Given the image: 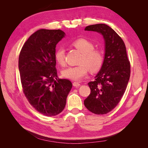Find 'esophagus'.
<instances>
[{
  "label": "esophagus",
  "instance_id": "34e87169",
  "mask_svg": "<svg viewBox=\"0 0 148 148\" xmlns=\"http://www.w3.org/2000/svg\"><path fill=\"white\" fill-rule=\"evenodd\" d=\"M73 85L74 86H75V87H78V86H79L81 84H80V83L79 82H75L73 83Z\"/></svg>",
  "mask_w": 148,
  "mask_h": 148
}]
</instances>
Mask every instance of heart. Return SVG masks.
<instances>
[{
  "mask_svg": "<svg viewBox=\"0 0 148 148\" xmlns=\"http://www.w3.org/2000/svg\"><path fill=\"white\" fill-rule=\"evenodd\" d=\"M71 46L82 53L79 61V65L69 66L62 70L63 77L71 80H79L88 75L89 70L91 72H96L101 70L104 62V55L99 49H95L92 42L89 39L80 38L71 42ZM54 58L58 64H65V51L62 47L56 49Z\"/></svg>",
  "mask_w": 148,
  "mask_h": 148,
  "instance_id": "1",
  "label": "heart"
}]
</instances>
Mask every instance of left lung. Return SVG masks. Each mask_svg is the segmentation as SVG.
<instances>
[{
  "label": "left lung",
  "instance_id": "left-lung-1",
  "mask_svg": "<svg viewBox=\"0 0 148 148\" xmlns=\"http://www.w3.org/2000/svg\"><path fill=\"white\" fill-rule=\"evenodd\" d=\"M85 30L102 34L106 53L104 64L95 81L88 83L91 92L84 104L94 114H106L117 106L124 95L130 77V62L122 39L110 26L96 24L86 26Z\"/></svg>",
  "mask_w": 148,
  "mask_h": 148
}]
</instances>
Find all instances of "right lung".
I'll list each match as a JSON object with an SVG mask.
<instances>
[{"mask_svg": "<svg viewBox=\"0 0 148 148\" xmlns=\"http://www.w3.org/2000/svg\"><path fill=\"white\" fill-rule=\"evenodd\" d=\"M65 35L60 29H39L25 42L19 55L23 92L29 104L47 117L64 109L72 88L69 79L58 78L56 68V47Z\"/></svg>", "mask_w": 148, "mask_h": 148, "instance_id": "right-lung-1", "label": "right lung"}]
</instances>
